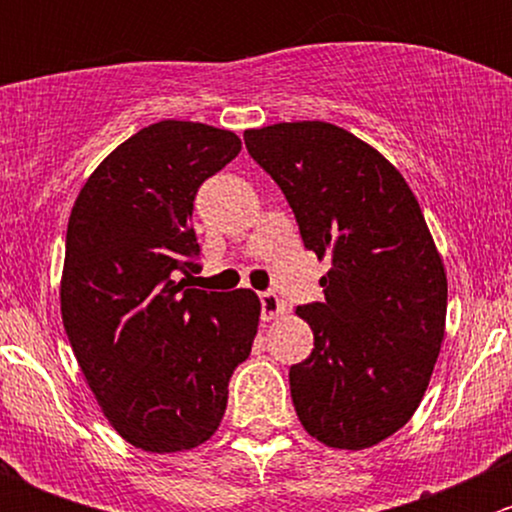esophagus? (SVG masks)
Listing matches in <instances>:
<instances>
[{
	"mask_svg": "<svg viewBox=\"0 0 512 512\" xmlns=\"http://www.w3.org/2000/svg\"><path fill=\"white\" fill-rule=\"evenodd\" d=\"M260 304H262V319H275L285 312V302L277 297V292H262L260 294Z\"/></svg>",
	"mask_w": 512,
	"mask_h": 512,
	"instance_id": "esophagus-1",
	"label": "esophagus"
}]
</instances>
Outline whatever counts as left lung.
<instances>
[{"mask_svg":"<svg viewBox=\"0 0 512 512\" xmlns=\"http://www.w3.org/2000/svg\"><path fill=\"white\" fill-rule=\"evenodd\" d=\"M245 146L285 193L304 247L332 260L324 302L297 307L314 349L289 369L294 411L324 446H376L414 416L446 329V270L416 195L334 123L250 128Z\"/></svg>","mask_w":512,"mask_h":512,"instance_id":"1","label":"left lung"}]
</instances>
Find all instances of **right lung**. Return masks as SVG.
<instances>
[{
	"mask_svg": "<svg viewBox=\"0 0 512 512\" xmlns=\"http://www.w3.org/2000/svg\"><path fill=\"white\" fill-rule=\"evenodd\" d=\"M232 131L160 121L91 173L66 230L61 319L103 416L131 446L190 451L218 431L260 324L252 289L190 287L193 200L240 153Z\"/></svg>",
	"mask_w": 512,
	"mask_h": 512,
	"instance_id": "1",
	"label": "right lung"
}]
</instances>
